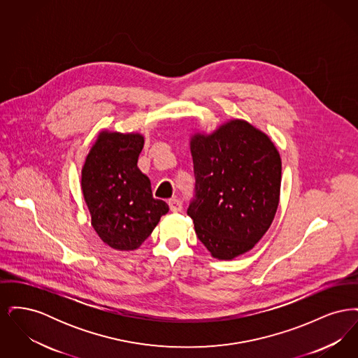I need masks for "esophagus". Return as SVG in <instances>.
Returning a JSON list of instances; mask_svg holds the SVG:
<instances>
[{"label":"esophagus","instance_id":"34e87169","mask_svg":"<svg viewBox=\"0 0 358 358\" xmlns=\"http://www.w3.org/2000/svg\"><path fill=\"white\" fill-rule=\"evenodd\" d=\"M169 208H171V212H174V213H177V212H181V209H182V201L181 200H178V199H171L169 200Z\"/></svg>","mask_w":358,"mask_h":358}]
</instances>
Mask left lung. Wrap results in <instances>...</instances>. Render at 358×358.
Masks as SVG:
<instances>
[{"instance_id":"left-lung-1","label":"left lung","mask_w":358,"mask_h":358,"mask_svg":"<svg viewBox=\"0 0 358 358\" xmlns=\"http://www.w3.org/2000/svg\"><path fill=\"white\" fill-rule=\"evenodd\" d=\"M196 197L187 208L210 255L232 260L252 250L273 222L282 159L270 136L231 120L210 134L190 136Z\"/></svg>"}]
</instances>
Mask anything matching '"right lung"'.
<instances>
[{"instance_id":"add662e5","label":"right lung","mask_w":358,"mask_h":358,"mask_svg":"<svg viewBox=\"0 0 358 358\" xmlns=\"http://www.w3.org/2000/svg\"><path fill=\"white\" fill-rule=\"evenodd\" d=\"M145 139L139 133H99L82 168V192L91 225L108 247L134 251L169 212L153 199L152 184L136 162Z\"/></svg>"}]
</instances>
